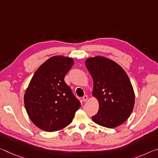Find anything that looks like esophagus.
<instances>
[{
  "instance_id": "34e87169",
  "label": "esophagus",
  "mask_w": 158,
  "mask_h": 158,
  "mask_svg": "<svg viewBox=\"0 0 158 158\" xmlns=\"http://www.w3.org/2000/svg\"><path fill=\"white\" fill-rule=\"evenodd\" d=\"M82 100H83L84 102H86L87 100H88V96H83V98H82Z\"/></svg>"
}]
</instances>
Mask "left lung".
I'll return each mask as SVG.
<instances>
[{"label":"left lung","instance_id":"left-lung-1","mask_svg":"<svg viewBox=\"0 0 158 158\" xmlns=\"http://www.w3.org/2000/svg\"><path fill=\"white\" fill-rule=\"evenodd\" d=\"M85 63L94 80L93 96L99 103L93 121L110 129L122 124L133 111L135 102L128 75L118 64L102 56L89 57Z\"/></svg>","mask_w":158,"mask_h":158}]
</instances>
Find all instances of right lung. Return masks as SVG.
I'll use <instances>...</instances> for the list:
<instances>
[{"instance_id": "obj_1", "label": "right lung", "mask_w": 158, "mask_h": 158, "mask_svg": "<svg viewBox=\"0 0 158 158\" xmlns=\"http://www.w3.org/2000/svg\"><path fill=\"white\" fill-rule=\"evenodd\" d=\"M73 64L71 57H51L35 72L26 90L24 102L27 114L44 131H56L68 126L81 107L64 80Z\"/></svg>"}]
</instances>
